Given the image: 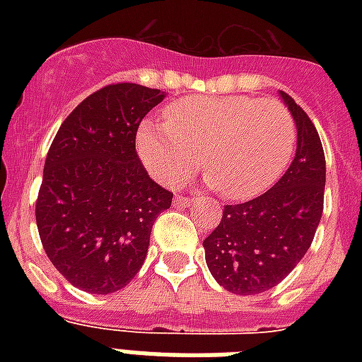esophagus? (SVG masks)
Masks as SVG:
<instances>
[{"mask_svg":"<svg viewBox=\"0 0 362 362\" xmlns=\"http://www.w3.org/2000/svg\"><path fill=\"white\" fill-rule=\"evenodd\" d=\"M193 199H189V197H182V195H176L175 197V203L176 204H180V206H187V204L192 203Z\"/></svg>","mask_w":362,"mask_h":362,"instance_id":"obj_1","label":"esophagus"}]
</instances>
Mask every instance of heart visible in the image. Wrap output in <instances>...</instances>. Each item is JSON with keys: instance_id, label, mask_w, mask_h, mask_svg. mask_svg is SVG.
I'll use <instances>...</instances> for the list:
<instances>
[{"instance_id": "b5f03b06", "label": "heart", "mask_w": 362, "mask_h": 362, "mask_svg": "<svg viewBox=\"0 0 362 362\" xmlns=\"http://www.w3.org/2000/svg\"><path fill=\"white\" fill-rule=\"evenodd\" d=\"M297 142L286 105L250 95H192L165 110V124L144 122L136 131L142 163L165 186L197 169L229 201L264 193L284 175Z\"/></svg>"}]
</instances>
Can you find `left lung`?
<instances>
[{"mask_svg":"<svg viewBox=\"0 0 362 362\" xmlns=\"http://www.w3.org/2000/svg\"><path fill=\"white\" fill-rule=\"evenodd\" d=\"M297 124V152L286 175L263 195L226 204L204 238V259L216 281L237 295L278 286L312 246L325 195V153L315 125L291 95L280 92Z\"/></svg>","mask_w":362,"mask_h":362,"instance_id":"obj_1","label":"left lung"}]
</instances>
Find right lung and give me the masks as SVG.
I'll use <instances>...</instances> for the list:
<instances>
[{"label": "right lung", "mask_w": 362, "mask_h": 362, "mask_svg": "<svg viewBox=\"0 0 362 362\" xmlns=\"http://www.w3.org/2000/svg\"><path fill=\"white\" fill-rule=\"evenodd\" d=\"M161 90L118 82L88 95L59 125L47 153L35 220L42 247L65 280L109 295L129 284L173 193L148 176L135 150L142 118Z\"/></svg>", "instance_id": "add662e5"}]
</instances>
